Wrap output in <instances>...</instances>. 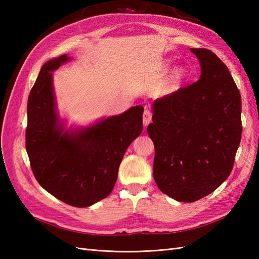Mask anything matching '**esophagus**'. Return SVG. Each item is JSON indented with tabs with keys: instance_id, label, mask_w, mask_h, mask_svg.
<instances>
[{
	"instance_id": "obj_1",
	"label": "esophagus",
	"mask_w": 259,
	"mask_h": 259,
	"mask_svg": "<svg viewBox=\"0 0 259 259\" xmlns=\"http://www.w3.org/2000/svg\"><path fill=\"white\" fill-rule=\"evenodd\" d=\"M151 120H152V113L150 110H148L147 109V110H145L144 116H143V121H144L145 126H147V125L151 122Z\"/></svg>"
}]
</instances>
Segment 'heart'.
<instances>
[{"label": "heart", "instance_id": "1", "mask_svg": "<svg viewBox=\"0 0 259 259\" xmlns=\"http://www.w3.org/2000/svg\"><path fill=\"white\" fill-rule=\"evenodd\" d=\"M187 79V70L184 67H177L169 73L164 84V90L173 92L180 88V85Z\"/></svg>", "mask_w": 259, "mask_h": 259}]
</instances>
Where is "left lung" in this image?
Returning <instances> with one entry per match:
<instances>
[{
    "label": "left lung",
    "mask_w": 259,
    "mask_h": 259,
    "mask_svg": "<svg viewBox=\"0 0 259 259\" xmlns=\"http://www.w3.org/2000/svg\"><path fill=\"white\" fill-rule=\"evenodd\" d=\"M190 51L200 79L156 99L147 127L155 183L179 202L204 198L228 178L242 134L241 95L228 68L209 50Z\"/></svg>",
    "instance_id": "8db88e82"
}]
</instances>
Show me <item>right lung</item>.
<instances>
[{
  "mask_svg": "<svg viewBox=\"0 0 259 259\" xmlns=\"http://www.w3.org/2000/svg\"><path fill=\"white\" fill-rule=\"evenodd\" d=\"M68 60L67 55L51 59L38 73L28 98L26 149L46 191L69 205L88 207L112 191L125 151L143 132L144 108L66 130L56 110L53 71Z\"/></svg>",
  "mask_w": 259,
  "mask_h": 259,
  "instance_id": "obj_1",
  "label": "right lung"
}]
</instances>
